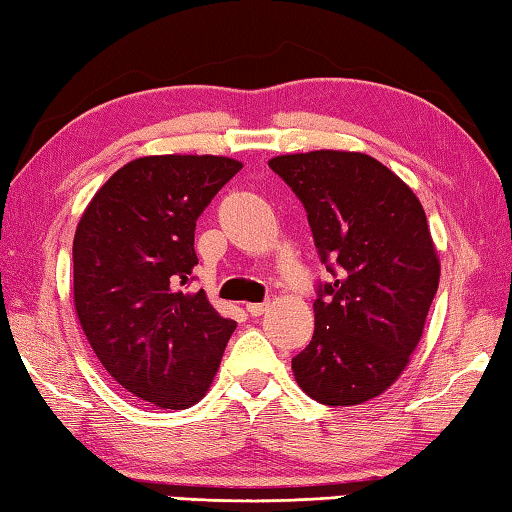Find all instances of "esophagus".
Here are the masks:
<instances>
[{
	"label": "esophagus",
	"instance_id": "esophagus-1",
	"mask_svg": "<svg viewBox=\"0 0 512 512\" xmlns=\"http://www.w3.org/2000/svg\"><path fill=\"white\" fill-rule=\"evenodd\" d=\"M245 310L252 316H260V314L267 312V303H247Z\"/></svg>",
	"mask_w": 512,
	"mask_h": 512
}]
</instances>
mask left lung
<instances>
[{
  "label": "left lung",
  "mask_w": 512,
  "mask_h": 512,
  "mask_svg": "<svg viewBox=\"0 0 512 512\" xmlns=\"http://www.w3.org/2000/svg\"><path fill=\"white\" fill-rule=\"evenodd\" d=\"M269 169L303 202L332 276L316 283L314 336L292 359L296 383L325 406H359L397 381L437 294L426 211L365 153H294Z\"/></svg>",
  "instance_id": "8db88e82"
}]
</instances>
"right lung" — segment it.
<instances>
[{"mask_svg": "<svg viewBox=\"0 0 512 512\" xmlns=\"http://www.w3.org/2000/svg\"><path fill=\"white\" fill-rule=\"evenodd\" d=\"M243 169L220 156H149L93 196L73 240L75 312L133 397L185 410L205 397L236 323L189 292L196 220Z\"/></svg>", "mask_w": 512, "mask_h": 512, "instance_id": "1", "label": "right lung"}]
</instances>
